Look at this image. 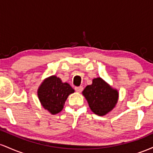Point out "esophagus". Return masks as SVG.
Here are the masks:
<instances>
[{
	"instance_id": "34e87169",
	"label": "esophagus",
	"mask_w": 153,
	"mask_h": 153,
	"mask_svg": "<svg viewBox=\"0 0 153 153\" xmlns=\"http://www.w3.org/2000/svg\"><path fill=\"white\" fill-rule=\"evenodd\" d=\"M82 89H83V88L82 86H79V87H75V90L77 91V92H81L82 91Z\"/></svg>"
}]
</instances>
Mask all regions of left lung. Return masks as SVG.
I'll use <instances>...</instances> for the list:
<instances>
[{"instance_id": "1", "label": "left lung", "mask_w": 153, "mask_h": 153, "mask_svg": "<svg viewBox=\"0 0 153 153\" xmlns=\"http://www.w3.org/2000/svg\"><path fill=\"white\" fill-rule=\"evenodd\" d=\"M82 94L91 111L99 116H104L110 112L115 107L119 98L118 91L101 78H94L92 84L87 85Z\"/></svg>"}]
</instances>
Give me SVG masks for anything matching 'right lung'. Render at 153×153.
<instances>
[{"label":"right lung","mask_w":153,"mask_h":153,"mask_svg":"<svg viewBox=\"0 0 153 153\" xmlns=\"http://www.w3.org/2000/svg\"><path fill=\"white\" fill-rule=\"evenodd\" d=\"M74 91L68 82H62L60 78L52 75L42 82L37 95L44 108L52 114H56L62 110L68 96Z\"/></svg>","instance_id":"add662e5"}]
</instances>
